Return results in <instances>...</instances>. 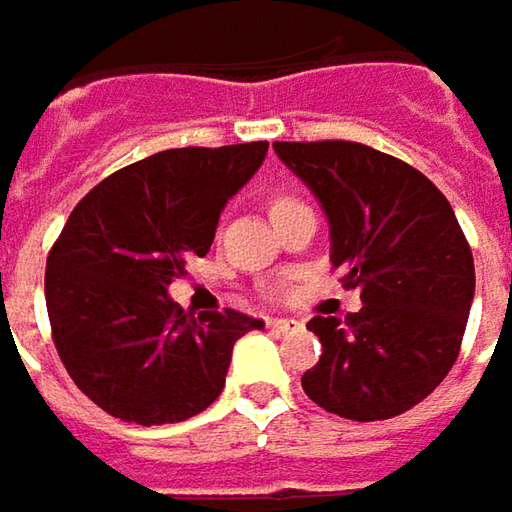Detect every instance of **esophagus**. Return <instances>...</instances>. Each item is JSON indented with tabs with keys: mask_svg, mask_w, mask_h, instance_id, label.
<instances>
[{
	"mask_svg": "<svg viewBox=\"0 0 512 512\" xmlns=\"http://www.w3.org/2000/svg\"><path fill=\"white\" fill-rule=\"evenodd\" d=\"M267 327L276 330V333H290V330H299L302 322H299V319H285V316H279V319H267Z\"/></svg>",
	"mask_w": 512,
	"mask_h": 512,
	"instance_id": "obj_1",
	"label": "esophagus"
}]
</instances>
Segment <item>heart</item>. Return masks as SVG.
Segmentation results:
<instances>
[{"mask_svg":"<svg viewBox=\"0 0 512 512\" xmlns=\"http://www.w3.org/2000/svg\"><path fill=\"white\" fill-rule=\"evenodd\" d=\"M282 202H290V199H273V207H276V205H282Z\"/></svg>","mask_w":512,"mask_h":512,"instance_id":"heart-1","label":"heart"}]
</instances>
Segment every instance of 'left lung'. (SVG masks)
Returning <instances> with one entry per match:
<instances>
[{"instance_id":"left-lung-1","label":"left lung","mask_w":512,"mask_h":512,"mask_svg":"<svg viewBox=\"0 0 512 512\" xmlns=\"http://www.w3.org/2000/svg\"><path fill=\"white\" fill-rule=\"evenodd\" d=\"M325 207L342 287L362 310L313 316L322 356L305 393L353 422L393 419L427 399L462 350L476 290L473 253L444 193L407 162L362 142H273Z\"/></svg>"}]
</instances>
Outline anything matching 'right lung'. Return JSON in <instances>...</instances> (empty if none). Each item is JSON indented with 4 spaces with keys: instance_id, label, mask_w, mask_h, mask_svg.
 Here are the masks:
<instances>
[{
    "instance_id": "1",
    "label": "right lung",
    "mask_w": 512,
    "mask_h": 512,
    "mask_svg": "<svg viewBox=\"0 0 512 512\" xmlns=\"http://www.w3.org/2000/svg\"><path fill=\"white\" fill-rule=\"evenodd\" d=\"M267 142L173 148L110 173L73 207L45 267L56 353L76 387L122 422H185L216 402L230 353L262 319L168 299L213 245L227 199L259 170Z\"/></svg>"
}]
</instances>
